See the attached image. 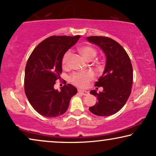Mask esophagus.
I'll use <instances>...</instances> for the list:
<instances>
[{
	"label": "esophagus",
	"instance_id": "obj_1",
	"mask_svg": "<svg viewBox=\"0 0 156 156\" xmlns=\"http://www.w3.org/2000/svg\"><path fill=\"white\" fill-rule=\"evenodd\" d=\"M78 92L81 93V94H83V95L86 96L87 95V94H89V92H87V91H85V90H78Z\"/></svg>",
	"mask_w": 156,
	"mask_h": 156
}]
</instances>
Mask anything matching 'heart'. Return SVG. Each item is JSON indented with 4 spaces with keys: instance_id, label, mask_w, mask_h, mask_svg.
<instances>
[{
    "instance_id": "1",
    "label": "heart",
    "mask_w": 156,
    "mask_h": 156,
    "mask_svg": "<svg viewBox=\"0 0 156 156\" xmlns=\"http://www.w3.org/2000/svg\"><path fill=\"white\" fill-rule=\"evenodd\" d=\"M79 51L82 54L83 57L85 59H92L96 56L97 51L94 48L90 46H82L79 48ZM71 56V52L69 51H66L62 56V66L64 69H67L69 66V60ZM94 74L92 71H86V72H77L74 74L71 77V82L74 85L80 87H84L87 85L90 81L94 78Z\"/></svg>"
}]
</instances>
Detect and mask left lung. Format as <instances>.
<instances>
[{
	"mask_svg": "<svg viewBox=\"0 0 156 156\" xmlns=\"http://www.w3.org/2000/svg\"><path fill=\"white\" fill-rule=\"evenodd\" d=\"M87 39L100 46L106 56L104 72L94 84L102 87L103 91H91L98 102L89 109L98 116H110L120 110L130 95L133 80L130 58L122 46L112 38L94 36Z\"/></svg>",
	"mask_w": 156,
	"mask_h": 156,
	"instance_id": "obj_1",
	"label": "left lung"
}]
</instances>
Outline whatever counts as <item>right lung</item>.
<instances>
[{
    "label": "right lung",
    "instance_id": "1",
    "mask_svg": "<svg viewBox=\"0 0 156 156\" xmlns=\"http://www.w3.org/2000/svg\"><path fill=\"white\" fill-rule=\"evenodd\" d=\"M80 36H51L34 48L25 69L24 90L33 108L42 116L55 118L67 110L71 98L77 90L70 84L54 90L62 72V56Z\"/></svg>",
    "mask_w": 156,
    "mask_h": 156
}]
</instances>
